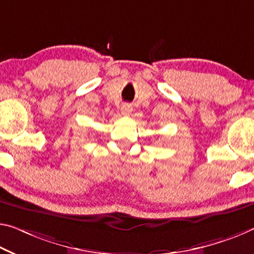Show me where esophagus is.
<instances>
[{
    "label": "esophagus",
    "mask_w": 254,
    "mask_h": 254,
    "mask_svg": "<svg viewBox=\"0 0 254 254\" xmlns=\"http://www.w3.org/2000/svg\"><path fill=\"white\" fill-rule=\"evenodd\" d=\"M131 112H132V107L131 105H128V104H123L122 107H121V113H122L123 115H128Z\"/></svg>",
    "instance_id": "1"
}]
</instances>
